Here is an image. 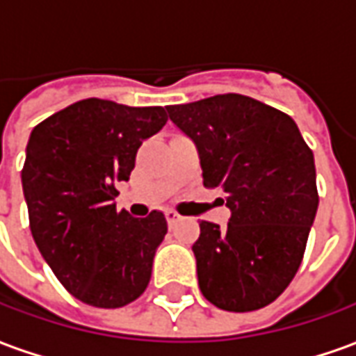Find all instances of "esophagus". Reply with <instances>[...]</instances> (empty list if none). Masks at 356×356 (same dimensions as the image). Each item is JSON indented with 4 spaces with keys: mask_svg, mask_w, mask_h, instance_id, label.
I'll return each instance as SVG.
<instances>
[{
    "mask_svg": "<svg viewBox=\"0 0 356 356\" xmlns=\"http://www.w3.org/2000/svg\"><path fill=\"white\" fill-rule=\"evenodd\" d=\"M165 219H168V223H170V227H175V225L179 223V221H181V219H183V217L179 216L177 211H165Z\"/></svg>",
    "mask_w": 356,
    "mask_h": 356,
    "instance_id": "1",
    "label": "esophagus"
}]
</instances>
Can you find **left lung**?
Segmentation results:
<instances>
[{"label":"left lung","instance_id":"obj_1","mask_svg":"<svg viewBox=\"0 0 356 356\" xmlns=\"http://www.w3.org/2000/svg\"><path fill=\"white\" fill-rule=\"evenodd\" d=\"M168 114L196 145L204 186H219L231 209L225 229L200 223V291L234 313L273 303L298 273L318 208L311 148L288 114L246 95L171 104Z\"/></svg>","mask_w":356,"mask_h":356}]
</instances>
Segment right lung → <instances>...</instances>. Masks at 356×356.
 <instances>
[{
  "label": "right lung",
  "mask_w": 356,
  "mask_h": 356,
  "mask_svg": "<svg viewBox=\"0 0 356 356\" xmlns=\"http://www.w3.org/2000/svg\"><path fill=\"white\" fill-rule=\"evenodd\" d=\"M168 122L162 106L83 99L30 133L22 191L30 231L58 282L83 303L118 309L147 290L168 232L162 211H116L143 140Z\"/></svg>",
  "instance_id": "right-lung-1"
}]
</instances>
